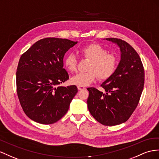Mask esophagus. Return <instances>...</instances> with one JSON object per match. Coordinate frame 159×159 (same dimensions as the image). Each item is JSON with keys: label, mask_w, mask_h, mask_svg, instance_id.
Wrapping results in <instances>:
<instances>
[{"label": "esophagus", "mask_w": 159, "mask_h": 159, "mask_svg": "<svg viewBox=\"0 0 159 159\" xmlns=\"http://www.w3.org/2000/svg\"><path fill=\"white\" fill-rule=\"evenodd\" d=\"M77 88H78L79 90H83V89H86V88H85V87H83V86H78V87H77Z\"/></svg>", "instance_id": "1"}]
</instances>
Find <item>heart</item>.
Masks as SVG:
<instances>
[{
	"mask_svg": "<svg viewBox=\"0 0 159 159\" xmlns=\"http://www.w3.org/2000/svg\"><path fill=\"white\" fill-rule=\"evenodd\" d=\"M79 52L83 58L91 60L87 68L89 71L80 72L73 76L70 79L72 84L87 86L97 79V75L99 79L106 80L115 73L117 66L116 57L107 54V50L101 45L89 44L81 48ZM64 63L68 70L71 72L76 71L78 60L74 54H68Z\"/></svg>",
	"mask_w": 159,
	"mask_h": 159,
	"instance_id": "b5f03b06",
	"label": "heart"
}]
</instances>
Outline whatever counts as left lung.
I'll use <instances>...</instances> for the list:
<instances>
[{"label": "left lung", "mask_w": 159, "mask_h": 159, "mask_svg": "<svg viewBox=\"0 0 159 159\" xmlns=\"http://www.w3.org/2000/svg\"><path fill=\"white\" fill-rule=\"evenodd\" d=\"M116 43L121 59L116 70L101 84L103 93L88 88L87 105L92 116L105 125H116L127 121L140 101L144 84V70L139 55L124 40L106 38Z\"/></svg>", "instance_id": "8db88e82"}]
</instances>
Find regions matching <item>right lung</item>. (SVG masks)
<instances>
[{"label": "right lung", "instance_id": "right-lung-1", "mask_svg": "<svg viewBox=\"0 0 159 159\" xmlns=\"http://www.w3.org/2000/svg\"><path fill=\"white\" fill-rule=\"evenodd\" d=\"M76 43L67 39L47 38L21 55L16 73L17 92L23 110L31 120L51 124L67 113L78 89L75 85H60L69 79L63 68V58Z\"/></svg>", "mask_w": 159, "mask_h": 159}]
</instances>
